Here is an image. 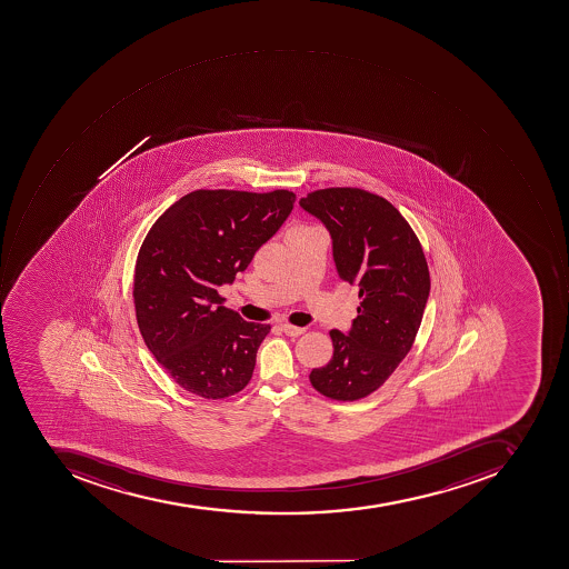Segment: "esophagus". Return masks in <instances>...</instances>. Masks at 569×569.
I'll return each mask as SVG.
<instances>
[{
    "label": "esophagus",
    "instance_id": "esophagus-1",
    "mask_svg": "<svg viewBox=\"0 0 569 569\" xmlns=\"http://www.w3.org/2000/svg\"><path fill=\"white\" fill-rule=\"evenodd\" d=\"M280 329H282L287 336H290V338H298V336H301V333L306 332L305 327L290 326V323H282Z\"/></svg>",
    "mask_w": 569,
    "mask_h": 569
}]
</instances>
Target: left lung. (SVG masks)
Segmentation results:
<instances>
[{"mask_svg":"<svg viewBox=\"0 0 569 569\" xmlns=\"http://www.w3.org/2000/svg\"><path fill=\"white\" fill-rule=\"evenodd\" d=\"M332 237L339 279L358 287L349 333L330 330L332 360L310 382L330 400H361L385 385L412 349L431 280L416 231L385 197L353 189L315 190L299 200Z\"/></svg>","mask_w":569,"mask_h":569,"instance_id":"8db88e82","label":"left lung"}]
</instances>
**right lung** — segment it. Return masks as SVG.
Here are the masks:
<instances>
[{"instance_id": "obj_1", "label": "right lung", "mask_w": 569, "mask_h": 569, "mask_svg": "<svg viewBox=\"0 0 569 569\" xmlns=\"http://www.w3.org/2000/svg\"><path fill=\"white\" fill-rule=\"evenodd\" d=\"M295 202L289 190H196L147 233L134 267L138 329L184 391L223 400L249 385L270 326L224 308L218 287L249 267Z\"/></svg>"}]
</instances>
